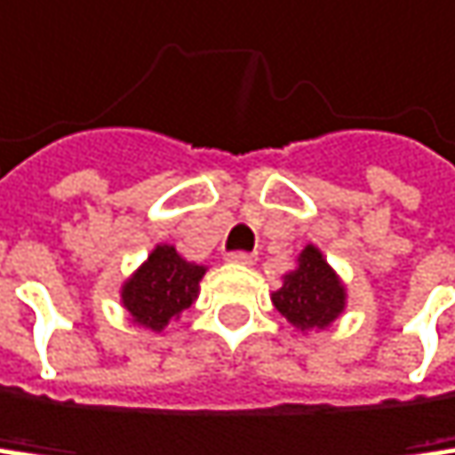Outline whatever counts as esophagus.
<instances>
[{
	"mask_svg": "<svg viewBox=\"0 0 455 455\" xmlns=\"http://www.w3.org/2000/svg\"><path fill=\"white\" fill-rule=\"evenodd\" d=\"M226 261H232V265H253L256 256L253 253H243V251H232V253H226Z\"/></svg>",
	"mask_w": 455,
	"mask_h": 455,
	"instance_id": "obj_1",
	"label": "esophagus"
}]
</instances>
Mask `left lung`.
I'll list each match as a JSON object with an SVG mask.
<instances>
[{"mask_svg":"<svg viewBox=\"0 0 455 455\" xmlns=\"http://www.w3.org/2000/svg\"><path fill=\"white\" fill-rule=\"evenodd\" d=\"M270 297L278 314L306 336L333 327L347 311V283L314 243L297 253L294 267L281 275Z\"/></svg>","mask_w":455,"mask_h":455,"instance_id":"left-lung-1","label":"left lung"}]
</instances>
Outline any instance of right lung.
Listing matches in <instances>:
<instances>
[{
    "mask_svg": "<svg viewBox=\"0 0 455 455\" xmlns=\"http://www.w3.org/2000/svg\"><path fill=\"white\" fill-rule=\"evenodd\" d=\"M204 273V265L188 261L169 243H158L141 265L122 281L119 303L133 324L152 330V333H164L172 319L196 303Z\"/></svg>",
    "mask_w": 455,
    "mask_h": 455,
    "instance_id": "1",
    "label": "right lung"
}]
</instances>
